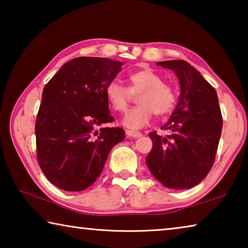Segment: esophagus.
Wrapping results in <instances>:
<instances>
[{"instance_id":"1","label":"esophagus","mask_w":248,"mask_h":248,"mask_svg":"<svg viewBox=\"0 0 248 248\" xmlns=\"http://www.w3.org/2000/svg\"><path fill=\"white\" fill-rule=\"evenodd\" d=\"M125 134L129 138H140L142 136V133L139 131H132V130H125Z\"/></svg>"}]
</instances>
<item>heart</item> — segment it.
<instances>
[{"label": "heart", "instance_id": "1", "mask_svg": "<svg viewBox=\"0 0 248 248\" xmlns=\"http://www.w3.org/2000/svg\"><path fill=\"white\" fill-rule=\"evenodd\" d=\"M129 89L119 82L112 81L105 90L106 99L116 111L123 112L128 108L132 95L139 93L137 107L129 110L124 117L123 124L130 129H140L150 123L154 112L164 116L171 111L175 104L173 90L162 82L158 74L151 69H142L128 77Z\"/></svg>", "mask_w": 248, "mask_h": 248}]
</instances>
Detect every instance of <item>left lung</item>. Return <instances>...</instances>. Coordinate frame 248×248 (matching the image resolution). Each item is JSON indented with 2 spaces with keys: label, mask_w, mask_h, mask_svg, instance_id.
<instances>
[{
  "label": "left lung",
  "mask_w": 248,
  "mask_h": 248,
  "mask_svg": "<svg viewBox=\"0 0 248 248\" xmlns=\"http://www.w3.org/2000/svg\"><path fill=\"white\" fill-rule=\"evenodd\" d=\"M174 71L180 85L178 104L161 129L166 137L150 132L153 142L146 165L159 183L171 189H190L211 170L222 131L216 90L184 60L157 62Z\"/></svg>",
  "instance_id": "8db88e82"
}]
</instances>
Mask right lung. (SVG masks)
Returning a JSON list of instances; mask_svg holds the SVG:
<instances>
[{
  "mask_svg": "<svg viewBox=\"0 0 248 248\" xmlns=\"http://www.w3.org/2000/svg\"><path fill=\"white\" fill-rule=\"evenodd\" d=\"M121 65L107 58H75L46 84L35 125L37 159L61 189L93 185L112 146L124 139V129L104 127L115 120L105 90Z\"/></svg>",
  "mask_w": 248,
  "mask_h": 248,
  "instance_id": "1",
  "label": "right lung"
}]
</instances>
